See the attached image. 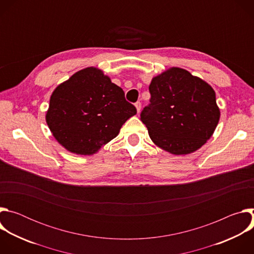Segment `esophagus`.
Listing matches in <instances>:
<instances>
[{
    "label": "esophagus",
    "mask_w": 254,
    "mask_h": 254,
    "mask_svg": "<svg viewBox=\"0 0 254 254\" xmlns=\"http://www.w3.org/2000/svg\"><path fill=\"white\" fill-rule=\"evenodd\" d=\"M134 106H135V108H136V112H137V114L140 112V107H141V104H140V102L139 101H136L135 103H134Z\"/></svg>",
    "instance_id": "esophagus-1"
}]
</instances>
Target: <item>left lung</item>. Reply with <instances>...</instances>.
<instances>
[{
	"mask_svg": "<svg viewBox=\"0 0 254 254\" xmlns=\"http://www.w3.org/2000/svg\"><path fill=\"white\" fill-rule=\"evenodd\" d=\"M149 90L151 103L140 120L156 146L179 156L206 143L220 119L215 91L206 81L172 67L152 79Z\"/></svg>",
	"mask_w": 254,
	"mask_h": 254,
	"instance_id": "8db88e82",
	"label": "left lung"
}]
</instances>
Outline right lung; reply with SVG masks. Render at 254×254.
I'll use <instances>...</instances> for the list:
<instances>
[{
  "mask_svg": "<svg viewBox=\"0 0 254 254\" xmlns=\"http://www.w3.org/2000/svg\"><path fill=\"white\" fill-rule=\"evenodd\" d=\"M135 114V107L126 100L120 86L102 70L87 67L52 92L46 123L67 151L89 156L115 138Z\"/></svg>",
  "mask_w": 254,
  "mask_h": 254,
  "instance_id": "right-lung-1",
  "label": "right lung"
}]
</instances>
